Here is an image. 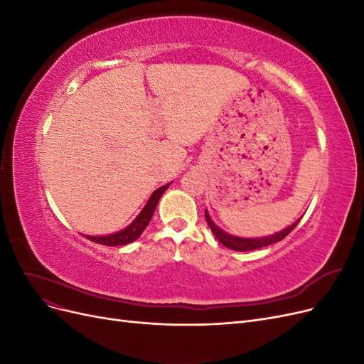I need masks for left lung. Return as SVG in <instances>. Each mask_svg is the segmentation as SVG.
I'll return each instance as SVG.
<instances>
[{
	"label": "left lung",
	"instance_id": "1",
	"mask_svg": "<svg viewBox=\"0 0 364 364\" xmlns=\"http://www.w3.org/2000/svg\"><path fill=\"white\" fill-rule=\"evenodd\" d=\"M205 218H206V223L211 228L213 234L215 235V238L222 243L223 246H226L228 249H232V250H238V252H247V250H255V249H261V247H266L270 246L273 243H278V241L284 240L287 237L291 230L297 226V223L301 222V220H297L291 226H289L287 229L281 230V232L270 235V237H264V238H240V237H234V235H229L226 232H223L222 229L218 226H215L213 223V220L209 218L208 211H205Z\"/></svg>",
	"mask_w": 364,
	"mask_h": 364
}]
</instances>
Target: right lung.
<instances>
[{"label": "right lung", "instance_id": "right-lung-1", "mask_svg": "<svg viewBox=\"0 0 364 364\" xmlns=\"http://www.w3.org/2000/svg\"><path fill=\"white\" fill-rule=\"evenodd\" d=\"M168 185H164L161 188H158L155 193L150 196V199L147 202V205L142 209L141 214L135 218V222L129 225L126 229L119 230L117 234L112 235H105V237H91V235H85V238L94 241L97 245H103V246H123V245H129L132 241H135L142 232H144V229L147 228L149 222L151 220L153 213H155L156 205L161 199V196L164 194V191L168 188Z\"/></svg>", "mask_w": 364, "mask_h": 364}]
</instances>
